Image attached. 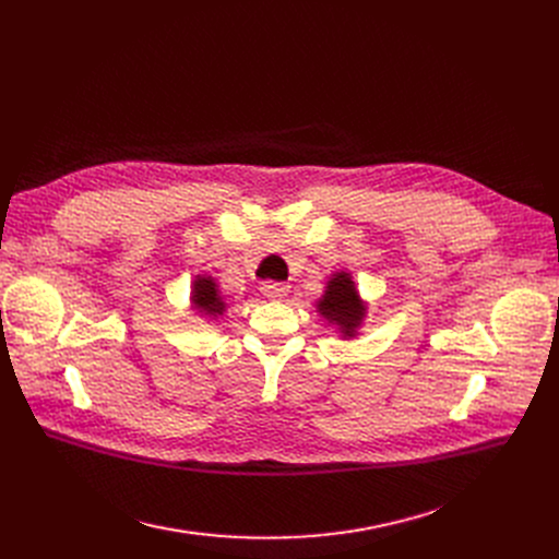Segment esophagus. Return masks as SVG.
I'll list each match as a JSON object with an SVG mask.
<instances>
[{
    "mask_svg": "<svg viewBox=\"0 0 559 559\" xmlns=\"http://www.w3.org/2000/svg\"><path fill=\"white\" fill-rule=\"evenodd\" d=\"M287 292H289V287L287 285H283V283H264L262 285V295L267 297V299H285L287 297Z\"/></svg>",
    "mask_w": 559,
    "mask_h": 559,
    "instance_id": "esophagus-1",
    "label": "esophagus"
}]
</instances>
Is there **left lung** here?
Returning <instances> with one entry per match:
<instances>
[{
    "instance_id": "left-lung-1",
    "label": "left lung",
    "mask_w": 559,
    "mask_h": 559,
    "mask_svg": "<svg viewBox=\"0 0 559 559\" xmlns=\"http://www.w3.org/2000/svg\"><path fill=\"white\" fill-rule=\"evenodd\" d=\"M319 312L337 324L346 335H354L365 317V306L360 304L348 274H335V278L329 281L326 295L319 301Z\"/></svg>"
}]
</instances>
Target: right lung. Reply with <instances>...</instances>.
Wrapping results in <instances>:
<instances>
[{
  "label": "right lung",
  "mask_w": 559,
  "mask_h": 559,
  "mask_svg": "<svg viewBox=\"0 0 559 559\" xmlns=\"http://www.w3.org/2000/svg\"><path fill=\"white\" fill-rule=\"evenodd\" d=\"M194 306L209 317H217L224 312V301L217 295V287L213 283V278H203L199 276L194 281V295H192Z\"/></svg>",
  "instance_id": "add662e5"
}]
</instances>
